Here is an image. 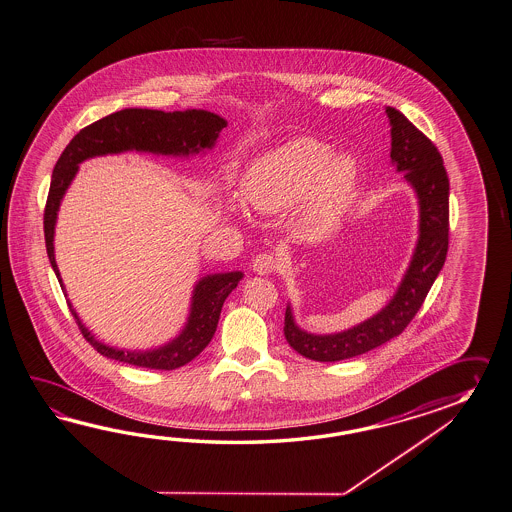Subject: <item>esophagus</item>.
Instances as JSON below:
<instances>
[{"label": "esophagus", "mask_w": 512, "mask_h": 512, "mask_svg": "<svg viewBox=\"0 0 512 512\" xmlns=\"http://www.w3.org/2000/svg\"><path fill=\"white\" fill-rule=\"evenodd\" d=\"M276 269V258L269 252H262L252 260V271L258 274L273 273Z\"/></svg>", "instance_id": "obj_1"}]
</instances>
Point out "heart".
<instances>
[{
    "mask_svg": "<svg viewBox=\"0 0 512 512\" xmlns=\"http://www.w3.org/2000/svg\"><path fill=\"white\" fill-rule=\"evenodd\" d=\"M315 138H297L256 158L241 182L245 201L262 214H278L304 197L306 212L324 214L341 203L356 182V162L332 156Z\"/></svg>",
    "mask_w": 512,
    "mask_h": 512,
    "instance_id": "b5f03b06",
    "label": "heart"
}]
</instances>
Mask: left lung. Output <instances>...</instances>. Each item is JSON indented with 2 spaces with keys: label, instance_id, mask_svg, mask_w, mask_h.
I'll use <instances>...</instances> for the list:
<instances>
[{
  "label": "left lung",
  "instance_id": "left-lung-1",
  "mask_svg": "<svg viewBox=\"0 0 512 512\" xmlns=\"http://www.w3.org/2000/svg\"><path fill=\"white\" fill-rule=\"evenodd\" d=\"M391 121V158L418 195L420 236L413 260L393 300L346 332L313 335L300 330L287 306L284 335L300 356L313 361H341L361 356L391 341L413 321L429 289L439 276L448 254L450 232V180L435 143L405 118L400 110L385 108Z\"/></svg>",
  "mask_w": 512,
  "mask_h": 512
}]
</instances>
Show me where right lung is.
I'll return each mask as SVG.
<instances>
[{"mask_svg": "<svg viewBox=\"0 0 512 512\" xmlns=\"http://www.w3.org/2000/svg\"><path fill=\"white\" fill-rule=\"evenodd\" d=\"M226 121L208 110H184V112H162L149 108H125L84 127L73 136L72 142L62 151L51 177L48 203L44 210V236L46 250L53 271L60 280L59 267L53 252V234L62 195L68 190L77 167L86 158L114 155L123 151H147L155 155L188 156L203 149H212ZM243 273L208 274L197 282L191 297V313L188 324L177 339L171 343L147 350V352H125L99 343L83 326L72 304L70 311L77 319L84 339L96 348L101 356L123 361L143 369L173 370L190 363L199 356L214 337L221 308L226 297L236 289Z\"/></svg>", "mask_w": 512, "mask_h": 512, "instance_id": "right-lung-1", "label": "right lung"}]
</instances>
